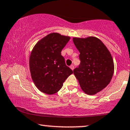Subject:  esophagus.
I'll use <instances>...</instances> for the list:
<instances>
[{"label":"esophagus","mask_w":130,"mask_h":130,"mask_svg":"<svg viewBox=\"0 0 130 130\" xmlns=\"http://www.w3.org/2000/svg\"><path fill=\"white\" fill-rule=\"evenodd\" d=\"M70 69H71L72 70H73V69H74V68H75V67H74V66H73V64H72L71 66H70Z\"/></svg>","instance_id":"esophagus-1"}]
</instances>
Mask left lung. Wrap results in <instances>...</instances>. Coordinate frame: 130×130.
<instances>
[{"mask_svg":"<svg viewBox=\"0 0 130 130\" xmlns=\"http://www.w3.org/2000/svg\"><path fill=\"white\" fill-rule=\"evenodd\" d=\"M79 51L80 64L73 70L82 90L88 95L100 92L110 83L114 72L110 52L100 39L95 37L74 38Z\"/></svg>","mask_w":130,"mask_h":130,"instance_id":"obj_1","label":"left lung"}]
</instances>
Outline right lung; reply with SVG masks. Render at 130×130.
I'll return each mask as SVG.
<instances>
[{"label": "right lung", "instance_id": "1", "mask_svg": "<svg viewBox=\"0 0 130 130\" xmlns=\"http://www.w3.org/2000/svg\"><path fill=\"white\" fill-rule=\"evenodd\" d=\"M69 40L70 37L53 33L42 39L33 48L30 57V70L32 79L40 91L56 93L73 73L61 53Z\"/></svg>", "mask_w": 130, "mask_h": 130}]
</instances>
